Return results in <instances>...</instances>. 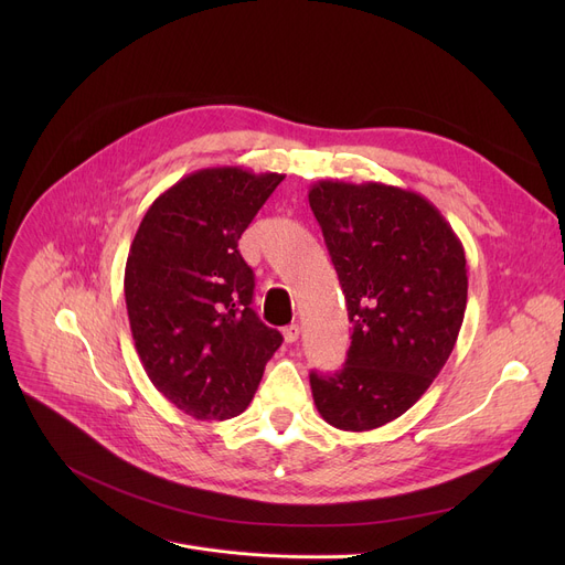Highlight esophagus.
I'll return each instance as SVG.
<instances>
[{"label":"esophagus","mask_w":565,"mask_h":565,"mask_svg":"<svg viewBox=\"0 0 565 565\" xmlns=\"http://www.w3.org/2000/svg\"><path fill=\"white\" fill-rule=\"evenodd\" d=\"M281 337H284V341L290 345V343H295L300 339V324H288V328H284L281 330Z\"/></svg>","instance_id":"esophagus-1"}]
</instances>
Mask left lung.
I'll list each match as a JSON object with an SVG mask.
<instances>
[{
    "instance_id": "obj_1",
    "label": "left lung",
    "mask_w": 565,
    "mask_h": 565,
    "mask_svg": "<svg viewBox=\"0 0 565 565\" xmlns=\"http://www.w3.org/2000/svg\"><path fill=\"white\" fill-rule=\"evenodd\" d=\"M352 322L345 366L311 373L330 426L364 433L398 419L447 364L467 307L460 237L419 192L384 183L309 188Z\"/></svg>"
}]
</instances>
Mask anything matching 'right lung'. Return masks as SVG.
<instances>
[{
    "label": "right lung",
    "instance_id": "add662e5",
    "mask_svg": "<svg viewBox=\"0 0 565 565\" xmlns=\"http://www.w3.org/2000/svg\"><path fill=\"white\" fill-rule=\"evenodd\" d=\"M286 173L226 164L183 175L148 207L126 260L135 348L156 390L199 422L252 403L281 345L252 311L254 273L237 241Z\"/></svg>",
    "mask_w": 565,
    "mask_h": 565
}]
</instances>
